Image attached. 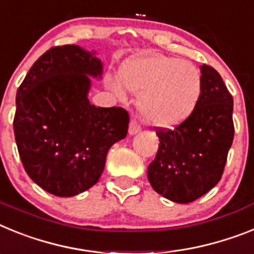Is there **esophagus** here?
Listing matches in <instances>:
<instances>
[{
	"instance_id": "34e87169",
	"label": "esophagus",
	"mask_w": 254,
	"mask_h": 254,
	"mask_svg": "<svg viewBox=\"0 0 254 254\" xmlns=\"http://www.w3.org/2000/svg\"><path fill=\"white\" fill-rule=\"evenodd\" d=\"M140 131V125L135 120H131L129 124V134L130 135H135L136 133Z\"/></svg>"
}]
</instances>
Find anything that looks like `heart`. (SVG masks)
<instances>
[{"instance_id":"b5f03b06","label":"heart","mask_w":254,"mask_h":254,"mask_svg":"<svg viewBox=\"0 0 254 254\" xmlns=\"http://www.w3.org/2000/svg\"><path fill=\"white\" fill-rule=\"evenodd\" d=\"M115 96L124 89L138 94L136 109L147 124L175 127L193 114L200 97V74L189 61L162 54H152L125 61L119 81L107 80Z\"/></svg>"}]
</instances>
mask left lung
I'll list each match as a JSON object with an SVG mask.
<instances>
[{
    "label": "left lung",
    "instance_id": "1",
    "mask_svg": "<svg viewBox=\"0 0 254 254\" xmlns=\"http://www.w3.org/2000/svg\"><path fill=\"white\" fill-rule=\"evenodd\" d=\"M200 97L193 114L174 130H158L160 145L148 166L152 188L189 203L220 182L233 144V97L213 67L202 65Z\"/></svg>",
    "mask_w": 254,
    "mask_h": 254
}]
</instances>
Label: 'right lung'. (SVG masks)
<instances>
[{
	"label": "right lung",
	"instance_id": "right-lung-1",
	"mask_svg": "<svg viewBox=\"0 0 254 254\" xmlns=\"http://www.w3.org/2000/svg\"><path fill=\"white\" fill-rule=\"evenodd\" d=\"M96 51L76 45L54 47L30 67L17 89L15 140L30 179L57 197L92 188L107 152L127 134L120 107H96L88 98L103 63Z\"/></svg>",
	"mask_w": 254,
	"mask_h": 254
}]
</instances>
